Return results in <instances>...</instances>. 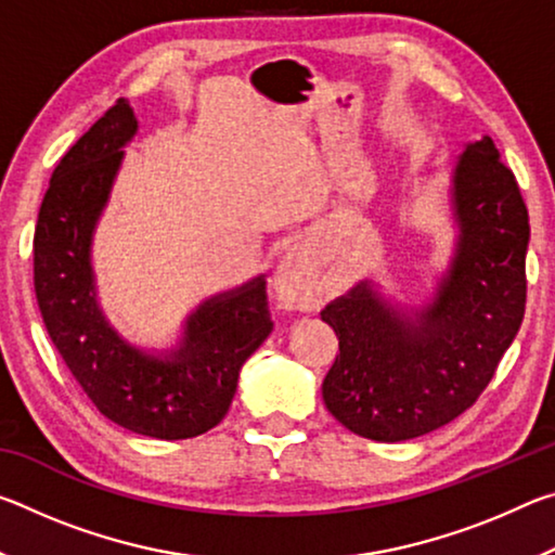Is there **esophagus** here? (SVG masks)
I'll return each mask as SVG.
<instances>
[{
  "mask_svg": "<svg viewBox=\"0 0 555 555\" xmlns=\"http://www.w3.org/2000/svg\"><path fill=\"white\" fill-rule=\"evenodd\" d=\"M274 294L281 304L296 311H313L323 304V288L298 247L286 249V255L281 257L274 276Z\"/></svg>",
  "mask_w": 555,
  "mask_h": 555,
  "instance_id": "1",
  "label": "esophagus"
}]
</instances>
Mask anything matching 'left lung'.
Segmentation results:
<instances>
[{"label": "left lung", "instance_id": "1", "mask_svg": "<svg viewBox=\"0 0 555 555\" xmlns=\"http://www.w3.org/2000/svg\"><path fill=\"white\" fill-rule=\"evenodd\" d=\"M448 205L457 234L428 304L401 308L364 279L321 311L340 340L323 401L362 438L397 443L450 424L519 333L529 212L490 137L463 146Z\"/></svg>", "mask_w": 555, "mask_h": 555}]
</instances>
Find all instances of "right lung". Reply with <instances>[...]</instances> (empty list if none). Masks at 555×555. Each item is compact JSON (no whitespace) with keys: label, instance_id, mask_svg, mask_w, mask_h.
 Returning a JSON list of instances; mask_svg holds the SVG:
<instances>
[{"label":"right lung","instance_id":"right-lung-1","mask_svg":"<svg viewBox=\"0 0 555 555\" xmlns=\"http://www.w3.org/2000/svg\"><path fill=\"white\" fill-rule=\"evenodd\" d=\"M137 131L134 109L117 100L55 166L34 234V288L55 350L102 416L131 434L183 440L224 418L242 364L274 323L264 276L205 298L166 350L131 345L107 321L92 237Z\"/></svg>","mask_w":555,"mask_h":555}]
</instances>
